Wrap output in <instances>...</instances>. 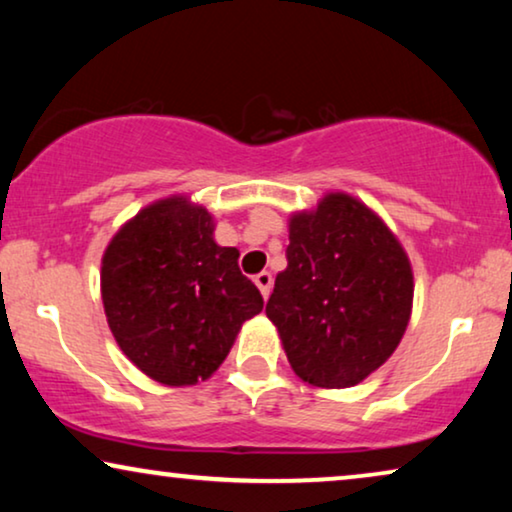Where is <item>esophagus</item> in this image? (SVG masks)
Segmentation results:
<instances>
[{
    "label": "esophagus",
    "instance_id": "1",
    "mask_svg": "<svg viewBox=\"0 0 512 512\" xmlns=\"http://www.w3.org/2000/svg\"><path fill=\"white\" fill-rule=\"evenodd\" d=\"M254 284L258 286V291H261V296L268 298L272 291V275L270 272H258V275L254 277Z\"/></svg>",
    "mask_w": 512,
    "mask_h": 512
}]
</instances>
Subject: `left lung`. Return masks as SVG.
<instances>
[{"label": "left lung", "instance_id": "obj_1", "mask_svg": "<svg viewBox=\"0 0 512 512\" xmlns=\"http://www.w3.org/2000/svg\"><path fill=\"white\" fill-rule=\"evenodd\" d=\"M289 265L265 314L293 373L319 389H347L387 363L412 314L410 258L380 214L328 191L289 216Z\"/></svg>", "mask_w": 512, "mask_h": 512}]
</instances>
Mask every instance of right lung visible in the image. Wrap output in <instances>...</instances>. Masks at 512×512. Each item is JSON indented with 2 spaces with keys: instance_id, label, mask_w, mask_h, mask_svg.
Instances as JSON below:
<instances>
[{
  "instance_id": "1",
  "label": "right lung",
  "mask_w": 512,
  "mask_h": 512,
  "mask_svg": "<svg viewBox=\"0 0 512 512\" xmlns=\"http://www.w3.org/2000/svg\"><path fill=\"white\" fill-rule=\"evenodd\" d=\"M216 219L174 193L123 223L102 254L109 331L146 377L191 387L212 377L263 298L237 268L240 251L214 240Z\"/></svg>"
}]
</instances>
